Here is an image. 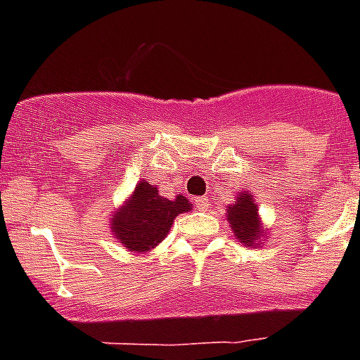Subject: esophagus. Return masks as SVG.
I'll list each match as a JSON object with an SVG mask.
<instances>
[{
  "instance_id": "1",
  "label": "esophagus",
  "mask_w": 360,
  "mask_h": 360,
  "mask_svg": "<svg viewBox=\"0 0 360 360\" xmlns=\"http://www.w3.org/2000/svg\"><path fill=\"white\" fill-rule=\"evenodd\" d=\"M195 204H197V207L200 210V212H206L207 207H210V198H207V197H197V198H195Z\"/></svg>"
}]
</instances>
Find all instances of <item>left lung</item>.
<instances>
[{
	"instance_id": "left-lung-1",
	"label": "left lung",
	"mask_w": 360,
	"mask_h": 360,
	"mask_svg": "<svg viewBox=\"0 0 360 360\" xmlns=\"http://www.w3.org/2000/svg\"><path fill=\"white\" fill-rule=\"evenodd\" d=\"M226 221L233 237L243 246H261L269 231L263 228V221L259 217V206L255 204L254 195L248 191H240L236 202L226 206Z\"/></svg>"
}]
</instances>
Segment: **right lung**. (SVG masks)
<instances>
[{
  "mask_svg": "<svg viewBox=\"0 0 360 360\" xmlns=\"http://www.w3.org/2000/svg\"><path fill=\"white\" fill-rule=\"evenodd\" d=\"M189 210L191 202L184 195L165 198L158 187L141 180L123 206L110 215V231L132 254H148L167 237L174 219Z\"/></svg>",
  "mask_w": 360,
  "mask_h": 360,
  "instance_id": "right-lung-1",
  "label": "right lung"
}]
</instances>
